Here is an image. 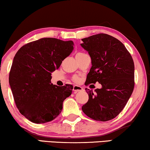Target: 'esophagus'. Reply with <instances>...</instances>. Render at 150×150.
<instances>
[{
  "instance_id": "34e87169",
  "label": "esophagus",
  "mask_w": 150,
  "mask_h": 150,
  "mask_svg": "<svg viewBox=\"0 0 150 150\" xmlns=\"http://www.w3.org/2000/svg\"><path fill=\"white\" fill-rule=\"evenodd\" d=\"M83 88H82L81 87H80V86H79V85H74L73 91L74 93H78V92L83 91Z\"/></svg>"
}]
</instances>
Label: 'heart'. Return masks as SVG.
Returning <instances> with one entry per match:
<instances>
[{
  "instance_id": "heart-1",
  "label": "heart",
  "mask_w": 150,
  "mask_h": 150,
  "mask_svg": "<svg viewBox=\"0 0 150 150\" xmlns=\"http://www.w3.org/2000/svg\"><path fill=\"white\" fill-rule=\"evenodd\" d=\"M84 54H85L83 52H78V53H76V59L79 58V57L83 56V55H84ZM73 80L76 82H78L79 81V78L78 76H74L73 78Z\"/></svg>"
}]
</instances>
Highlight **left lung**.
<instances>
[{"label": "left lung", "mask_w": 150, "mask_h": 150, "mask_svg": "<svg viewBox=\"0 0 150 150\" xmlns=\"http://www.w3.org/2000/svg\"><path fill=\"white\" fill-rule=\"evenodd\" d=\"M82 41L92 64L85 85H94L96 82L102 85L94 92L86 88L89 100L82 110L94 120H111L122 112L132 93L134 61L124 45L109 35H94Z\"/></svg>", "instance_id": "1"}]
</instances>
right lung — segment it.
<instances>
[{"label": "right lung", "mask_w": 150, "mask_h": 150, "mask_svg": "<svg viewBox=\"0 0 150 150\" xmlns=\"http://www.w3.org/2000/svg\"><path fill=\"white\" fill-rule=\"evenodd\" d=\"M72 41L42 38L20 48L13 58L9 82L20 113L30 122L44 124L61 113L73 86L51 83V73L74 49Z\"/></svg>", "instance_id": "1"}]
</instances>
